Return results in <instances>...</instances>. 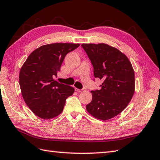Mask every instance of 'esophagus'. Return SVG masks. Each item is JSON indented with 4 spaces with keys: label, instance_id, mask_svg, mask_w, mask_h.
<instances>
[{
    "label": "esophagus",
    "instance_id": "obj_1",
    "mask_svg": "<svg viewBox=\"0 0 160 160\" xmlns=\"http://www.w3.org/2000/svg\"><path fill=\"white\" fill-rule=\"evenodd\" d=\"M76 92H83L84 89H78V88H76Z\"/></svg>",
    "mask_w": 160,
    "mask_h": 160
}]
</instances>
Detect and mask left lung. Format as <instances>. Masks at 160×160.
<instances>
[{
  "label": "left lung",
  "instance_id": "8db88e82",
  "mask_svg": "<svg viewBox=\"0 0 160 160\" xmlns=\"http://www.w3.org/2000/svg\"><path fill=\"white\" fill-rule=\"evenodd\" d=\"M93 67V75L103 82L99 90L91 91L92 101L87 112L102 121L110 119L126 108L135 86L134 72L126 55L106 43H82Z\"/></svg>",
  "mask_w": 160,
  "mask_h": 160
}]
</instances>
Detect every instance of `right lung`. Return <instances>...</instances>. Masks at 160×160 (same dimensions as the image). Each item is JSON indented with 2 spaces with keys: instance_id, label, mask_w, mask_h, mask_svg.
Instances as JSON below:
<instances>
[{
  "instance_id": "add662e5",
  "label": "right lung",
  "mask_w": 160,
  "mask_h": 160,
  "mask_svg": "<svg viewBox=\"0 0 160 160\" xmlns=\"http://www.w3.org/2000/svg\"><path fill=\"white\" fill-rule=\"evenodd\" d=\"M79 43H55L39 47L30 53L20 70L21 94L28 107L37 117L50 119L62 113L66 100L74 88L54 78L67 53Z\"/></svg>"
}]
</instances>
